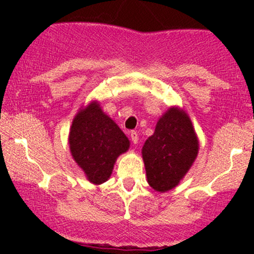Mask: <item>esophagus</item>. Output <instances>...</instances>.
<instances>
[{
    "label": "esophagus",
    "mask_w": 254,
    "mask_h": 254,
    "mask_svg": "<svg viewBox=\"0 0 254 254\" xmlns=\"http://www.w3.org/2000/svg\"><path fill=\"white\" fill-rule=\"evenodd\" d=\"M130 138H131V141L133 142V143H137V142H138V133L136 132V131H131L130 132Z\"/></svg>",
    "instance_id": "34e87169"
}]
</instances>
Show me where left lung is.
<instances>
[{
    "label": "left lung",
    "instance_id": "obj_1",
    "mask_svg": "<svg viewBox=\"0 0 254 254\" xmlns=\"http://www.w3.org/2000/svg\"><path fill=\"white\" fill-rule=\"evenodd\" d=\"M199 144L185 111L171 107L142 148L148 184L155 191L176 188L196 160Z\"/></svg>",
    "mask_w": 254,
    "mask_h": 254
}]
</instances>
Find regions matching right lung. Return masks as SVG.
Returning <instances> with one entry per match:
<instances>
[{"mask_svg": "<svg viewBox=\"0 0 254 254\" xmlns=\"http://www.w3.org/2000/svg\"><path fill=\"white\" fill-rule=\"evenodd\" d=\"M130 141L105 115L98 101L80 110L69 132L72 159L90 183L100 185L111 177L117 157L129 149Z\"/></svg>", "mask_w": 254, "mask_h": 254, "instance_id": "right-lung-1", "label": "right lung"}]
</instances>
